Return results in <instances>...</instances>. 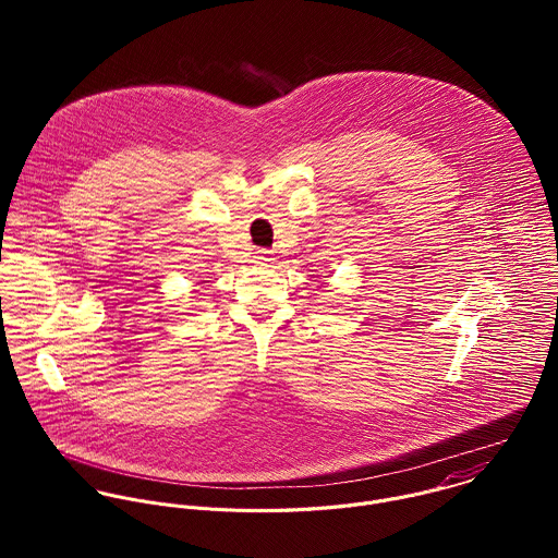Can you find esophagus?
Listing matches in <instances>:
<instances>
[{
    "instance_id": "obj_1",
    "label": "esophagus",
    "mask_w": 558,
    "mask_h": 558,
    "mask_svg": "<svg viewBox=\"0 0 558 558\" xmlns=\"http://www.w3.org/2000/svg\"><path fill=\"white\" fill-rule=\"evenodd\" d=\"M272 259H275V257H272V253H270L268 248H257L255 255H253V262H255V264H262V266H264V264H270Z\"/></svg>"
}]
</instances>
